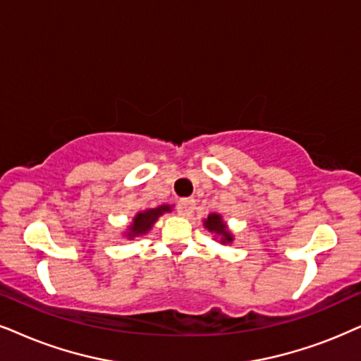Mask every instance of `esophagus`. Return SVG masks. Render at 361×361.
<instances>
[{"label": "esophagus", "mask_w": 361, "mask_h": 361, "mask_svg": "<svg viewBox=\"0 0 361 361\" xmlns=\"http://www.w3.org/2000/svg\"><path fill=\"white\" fill-rule=\"evenodd\" d=\"M193 209H195V200L193 198L181 200V202L178 203V207H176V212H178V214H181V216H190V214L193 213Z\"/></svg>", "instance_id": "esophagus-1"}]
</instances>
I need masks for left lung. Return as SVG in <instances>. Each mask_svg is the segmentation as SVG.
<instances>
[{
	"label": "left lung",
	"instance_id": "obj_1",
	"mask_svg": "<svg viewBox=\"0 0 361 361\" xmlns=\"http://www.w3.org/2000/svg\"><path fill=\"white\" fill-rule=\"evenodd\" d=\"M203 225L209 231V233L214 235V238H216V236L220 238V243L226 245V243H231V241H233V235H231L230 230L226 228V223L223 221L221 214H218V213L208 214V218L203 221Z\"/></svg>",
	"mask_w": 361,
	"mask_h": 361
}]
</instances>
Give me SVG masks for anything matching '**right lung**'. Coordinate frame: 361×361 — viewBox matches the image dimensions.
Segmentation results:
<instances>
[{
    "mask_svg": "<svg viewBox=\"0 0 361 361\" xmlns=\"http://www.w3.org/2000/svg\"><path fill=\"white\" fill-rule=\"evenodd\" d=\"M171 212L170 204H161L158 208H152V209H145V212H140L136 216L133 218V223L128 226V230L125 231V236L128 240H135L138 236L147 235L152 226L157 223V220L161 216L163 213Z\"/></svg>",
    "mask_w": 361,
    "mask_h": 361,
    "instance_id": "add662e5",
    "label": "right lung"
}]
</instances>
